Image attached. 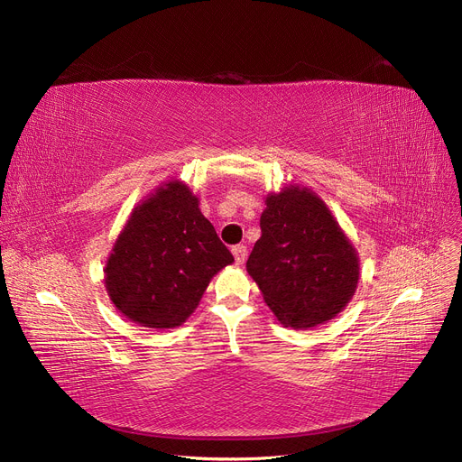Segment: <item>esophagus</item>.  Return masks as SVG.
Wrapping results in <instances>:
<instances>
[{
  "label": "esophagus",
  "mask_w": 462,
  "mask_h": 462,
  "mask_svg": "<svg viewBox=\"0 0 462 462\" xmlns=\"http://www.w3.org/2000/svg\"><path fill=\"white\" fill-rule=\"evenodd\" d=\"M232 254L236 258V263L241 265L247 258V247L245 245H236V247H232Z\"/></svg>",
  "instance_id": "esophagus-1"
}]
</instances>
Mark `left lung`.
I'll return each mask as SVG.
<instances>
[{"instance_id":"1","label":"left lung","mask_w":462,"mask_h":462,"mask_svg":"<svg viewBox=\"0 0 462 462\" xmlns=\"http://www.w3.org/2000/svg\"><path fill=\"white\" fill-rule=\"evenodd\" d=\"M260 228L247 273L284 328L310 329L345 310L359 282V256L317 192L300 183L268 192Z\"/></svg>"}]
</instances>
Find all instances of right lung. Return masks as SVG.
I'll return each instance as SVG.
<instances>
[{"label": "right lung", "instance_id": "1", "mask_svg": "<svg viewBox=\"0 0 462 462\" xmlns=\"http://www.w3.org/2000/svg\"><path fill=\"white\" fill-rule=\"evenodd\" d=\"M199 204L187 183L168 180L133 208L105 263L106 294L127 320L181 326L234 262Z\"/></svg>", "mask_w": 462, "mask_h": 462}]
</instances>
